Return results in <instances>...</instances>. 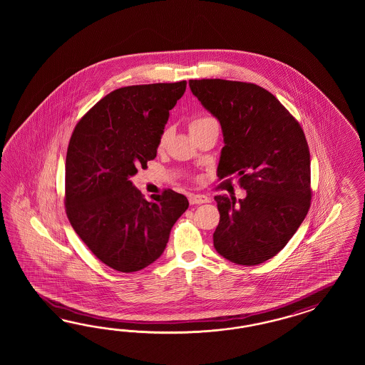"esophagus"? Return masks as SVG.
<instances>
[{"mask_svg":"<svg viewBox=\"0 0 365 365\" xmlns=\"http://www.w3.org/2000/svg\"><path fill=\"white\" fill-rule=\"evenodd\" d=\"M190 205H202V203H207L210 202V198L206 195H200V194H192L188 197Z\"/></svg>","mask_w":365,"mask_h":365,"instance_id":"esophagus-1","label":"esophagus"}]
</instances>
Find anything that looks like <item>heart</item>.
Here are the masks:
<instances>
[{
  "label": "heart",
  "mask_w": 365,
  "mask_h": 365,
  "mask_svg": "<svg viewBox=\"0 0 365 365\" xmlns=\"http://www.w3.org/2000/svg\"><path fill=\"white\" fill-rule=\"evenodd\" d=\"M214 122V119L210 118V116H198V118H195V119H192L190 124H188V128H190V133L191 131H194L195 128H198L200 125H203V124H207V123ZM167 140H168V131H163L162 135H160V138H159V148H163L165 145H166Z\"/></svg>",
  "instance_id": "1"
}]
</instances>
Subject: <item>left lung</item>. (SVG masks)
<instances>
[{"mask_svg":"<svg viewBox=\"0 0 365 365\" xmlns=\"http://www.w3.org/2000/svg\"><path fill=\"white\" fill-rule=\"evenodd\" d=\"M220 120L225 147L220 179L237 175L246 198L217 195L214 247L237 265H259L279 253L310 207V154L293 115L265 88L222 78L188 81Z\"/></svg>","mask_w":365,"mask_h":365,"instance_id":"left-lung-1","label":"left lung"}]
</instances>
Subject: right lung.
Returning a JSON list of instances; mask_svg holds the SVG:
<instances>
[{
    "label": "right lung",
    "instance_id": "1",
    "mask_svg": "<svg viewBox=\"0 0 365 365\" xmlns=\"http://www.w3.org/2000/svg\"><path fill=\"white\" fill-rule=\"evenodd\" d=\"M186 81L115 89L78 120L68 144L66 211L73 230L103 264L131 273L166 249L188 200L171 188L144 199L130 178L156 156L170 110Z\"/></svg>",
    "mask_w": 365,
    "mask_h": 365
}]
</instances>
